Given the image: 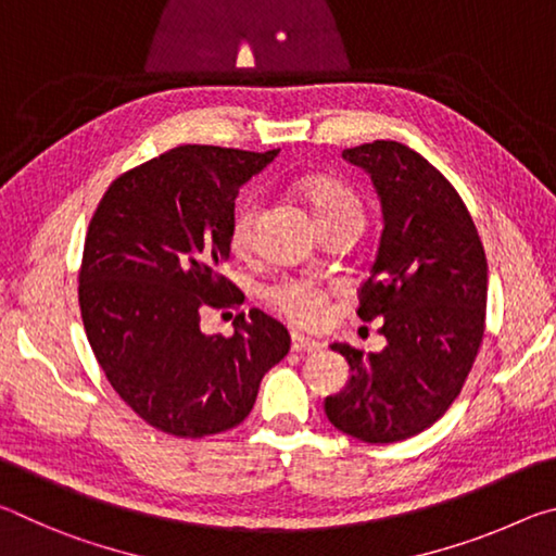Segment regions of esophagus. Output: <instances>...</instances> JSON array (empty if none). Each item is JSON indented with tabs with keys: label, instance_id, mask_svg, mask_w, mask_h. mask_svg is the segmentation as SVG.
I'll use <instances>...</instances> for the list:
<instances>
[{
	"label": "esophagus",
	"instance_id": "esophagus-1",
	"mask_svg": "<svg viewBox=\"0 0 556 556\" xmlns=\"http://www.w3.org/2000/svg\"><path fill=\"white\" fill-rule=\"evenodd\" d=\"M291 351L294 353H318V351H324V343L314 341V338H308V336L291 333Z\"/></svg>",
	"mask_w": 556,
	"mask_h": 556
}]
</instances>
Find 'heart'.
Segmentation results:
<instances>
[{"label":"heart","mask_w":556,"mask_h":556,"mask_svg":"<svg viewBox=\"0 0 556 556\" xmlns=\"http://www.w3.org/2000/svg\"><path fill=\"white\" fill-rule=\"evenodd\" d=\"M299 191L301 199L306 201L308 211H312L318 230L331 228V225H355V228H363V203L348 186L333 181V178L316 176L301 184ZM257 215L260 203L255 199H244L238 208H235L230 223V248L238 252V255L250 252L252 242H255ZM267 296L281 314L291 318V321L308 326L316 324L318 316H321L326 291L312 285V281L289 279L281 281L277 287H271L267 291Z\"/></svg>","instance_id":"1"}]
</instances>
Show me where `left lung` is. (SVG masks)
Instances as JSON below:
<instances>
[{
    "mask_svg": "<svg viewBox=\"0 0 556 556\" xmlns=\"http://www.w3.org/2000/svg\"><path fill=\"white\" fill-rule=\"evenodd\" d=\"M343 159L370 176L382 205L357 316L382 324L384 348L331 343L351 378L324 409L348 437L394 444L434 425L464 388L483 341L488 262L456 188L425 156L378 139Z\"/></svg>",
    "mask_w": 556,
    "mask_h": 556,
    "instance_id": "8db88e82",
    "label": "left lung"
}]
</instances>
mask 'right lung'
<instances>
[{"instance_id": "1", "label": "right lung", "mask_w": 556, "mask_h": 556, "mask_svg": "<svg viewBox=\"0 0 556 556\" xmlns=\"http://www.w3.org/2000/svg\"><path fill=\"white\" fill-rule=\"evenodd\" d=\"M279 149L184 144L112 181L92 215L80 267V314L112 388L147 425L201 439L238 427L289 331L260 308L230 338L205 336V308L240 304L220 275L240 188Z\"/></svg>"}]
</instances>
